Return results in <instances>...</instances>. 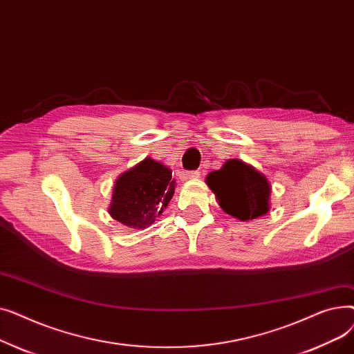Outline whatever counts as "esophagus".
<instances>
[{
	"mask_svg": "<svg viewBox=\"0 0 354 354\" xmlns=\"http://www.w3.org/2000/svg\"><path fill=\"white\" fill-rule=\"evenodd\" d=\"M199 172L198 171H189V172H182L180 174V179H196V178H199Z\"/></svg>",
	"mask_w": 354,
	"mask_h": 354,
	"instance_id": "esophagus-1",
	"label": "esophagus"
}]
</instances>
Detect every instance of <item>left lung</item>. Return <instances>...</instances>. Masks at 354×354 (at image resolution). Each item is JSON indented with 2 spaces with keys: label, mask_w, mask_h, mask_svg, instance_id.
<instances>
[{
  "label": "left lung",
  "mask_w": 354,
  "mask_h": 354,
  "mask_svg": "<svg viewBox=\"0 0 354 354\" xmlns=\"http://www.w3.org/2000/svg\"><path fill=\"white\" fill-rule=\"evenodd\" d=\"M207 183L219 207L234 218L250 221L266 215L270 209L268 180L243 160H227L222 169L207 176Z\"/></svg>",
  "instance_id": "1"
}]
</instances>
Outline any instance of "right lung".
<instances>
[{
  "label": "right lung",
  "instance_id": "right-lung-1",
  "mask_svg": "<svg viewBox=\"0 0 354 354\" xmlns=\"http://www.w3.org/2000/svg\"><path fill=\"white\" fill-rule=\"evenodd\" d=\"M175 192L172 172L165 165L146 158L116 180L109 214L130 228L152 225Z\"/></svg>",
  "mask_w": 354,
  "mask_h": 354
}]
</instances>
